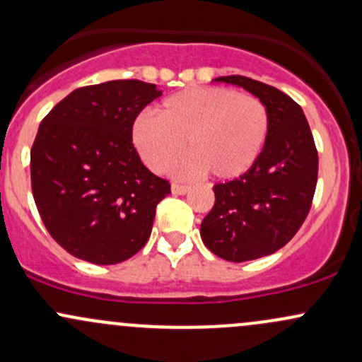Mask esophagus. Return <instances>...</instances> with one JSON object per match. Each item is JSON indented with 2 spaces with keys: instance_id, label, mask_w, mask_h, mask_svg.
Listing matches in <instances>:
<instances>
[{
  "instance_id": "1",
  "label": "esophagus",
  "mask_w": 362,
  "mask_h": 362,
  "mask_svg": "<svg viewBox=\"0 0 362 362\" xmlns=\"http://www.w3.org/2000/svg\"><path fill=\"white\" fill-rule=\"evenodd\" d=\"M190 190L189 185H182V184H172V192L173 194H178V196H182V194H187Z\"/></svg>"
}]
</instances>
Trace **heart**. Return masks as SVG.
Here are the masks:
<instances>
[{
    "mask_svg": "<svg viewBox=\"0 0 362 362\" xmlns=\"http://www.w3.org/2000/svg\"><path fill=\"white\" fill-rule=\"evenodd\" d=\"M269 113L259 98L230 87H190L166 98L158 118L139 115L132 142L153 172H163L184 151L177 173L208 172L235 180L252 170L266 148Z\"/></svg>",
    "mask_w": 362,
    "mask_h": 362,
    "instance_id": "heart-1",
    "label": "heart"
}]
</instances>
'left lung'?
I'll list each match as a JSON object with an SVG mask.
<instances>
[{
    "label": "left lung",
    "mask_w": 362,
    "mask_h": 362,
    "mask_svg": "<svg viewBox=\"0 0 362 362\" xmlns=\"http://www.w3.org/2000/svg\"><path fill=\"white\" fill-rule=\"evenodd\" d=\"M244 87L269 113V136L244 177L216 184L214 206L201 223V239L233 263L269 256L304 223L317 180V151L303 108L276 87L242 75L214 78Z\"/></svg>",
    "instance_id": "left-lung-1"
}]
</instances>
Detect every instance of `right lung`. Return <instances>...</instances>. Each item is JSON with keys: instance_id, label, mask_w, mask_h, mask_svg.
<instances>
[{"instance_id": "obj_1", "label": "right lung", "mask_w": 362, "mask_h": 362, "mask_svg": "<svg viewBox=\"0 0 362 362\" xmlns=\"http://www.w3.org/2000/svg\"><path fill=\"white\" fill-rule=\"evenodd\" d=\"M154 84L110 81L75 89L41 122L30 182L49 235L78 259L117 264L141 251L170 182L144 166L132 125Z\"/></svg>"}]
</instances>
